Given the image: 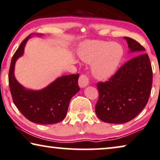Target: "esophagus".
Masks as SVG:
<instances>
[{"label": "esophagus", "mask_w": 160, "mask_h": 160, "mask_svg": "<svg viewBox=\"0 0 160 160\" xmlns=\"http://www.w3.org/2000/svg\"><path fill=\"white\" fill-rule=\"evenodd\" d=\"M78 83L81 88H84L87 86L89 83L88 78L85 75H81L79 78V80H78Z\"/></svg>", "instance_id": "34e87169"}]
</instances>
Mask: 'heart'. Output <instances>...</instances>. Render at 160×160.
Returning <instances> with one entry per match:
<instances>
[{
	"instance_id": "1",
	"label": "heart",
	"mask_w": 160,
	"mask_h": 160,
	"mask_svg": "<svg viewBox=\"0 0 160 160\" xmlns=\"http://www.w3.org/2000/svg\"><path fill=\"white\" fill-rule=\"evenodd\" d=\"M79 54L84 62L93 63L92 71L96 78L106 80L116 72L123 57V49L117 42L91 40L82 44Z\"/></svg>"
}]
</instances>
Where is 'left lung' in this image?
Segmentation results:
<instances>
[{
	"mask_svg": "<svg viewBox=\"0 0 160 160\" xmlns=\"http://www.w3.org/2000/svg\"><path fill=\"white\" fill-rule=\"evenodd\" d=\"M130 52L140 55L125 63L106 82L97 83L99 93L96 113L101 120L112 124L129 122L143 109L152 90L153 73L145 48L130 38L125 37Z\"/></svg>",
	"mask_w": 160,
	"mask_h": 160,
	"instance_id": "1",
	"label": "left lung"
}]
</instances>
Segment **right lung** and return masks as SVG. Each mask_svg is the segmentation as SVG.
<instances>
[{"instance_id":"right-lung-1","label":"right lung","mask_w":160,"mask_h":160,"mask_svg":"<svg viewBox=\"0 0 160 160\" xmlns=\"http://www.w3.org/2000/svg\"><path fill=\"white\" fill-rule=\"evenodd\" d=\"M30 36L21 42L11 62L8 84L13 102L20 112L31 122L42 125L55 124L64 120L70 99L79 91V74L58 78L40 91L24 88L16 80L13 71L16 61L23 55Z\"/></svg>"}]
</instances>
